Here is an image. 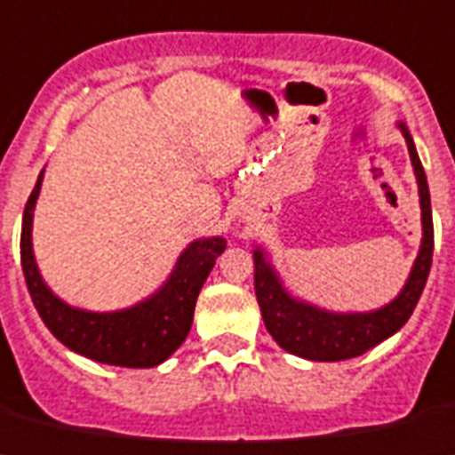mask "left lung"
<instances>
[{
  "label": "left lung",
  "instance_id": "8db88e82",
  "mask_svg": "<svg viewBox=\"0 0 455 455\" xmlns=\"http://www.w3.org/2000/svg\"><path fill=\"white\" fill-rule=\"evenodd\" d=\"M398 126L403 131L414 174H417L423 239L410 278L391 304L371 310V313H333V310L317 308L287 292L274 267L267 262L265 253L259 248L253 251L255 297L262 310V320L275 343L290 355L310 361L352 359L394 336L417 308L419 297L428 281L430 262H433V212H430L428 181L419 161L412 135L405 124H398Z\"/></svg>",
  "mask_w": 455,
  "mask_h": 455
}]
</instances>
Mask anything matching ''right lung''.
Listing matches in <instances>:
<instances>
[{
  "mask_svg": "<svg viewBox=\"0 0 455 455\" xmlns=\"http://www.w3.org/2000/svg\"><path fill=\"white\" fill-rule=\"evenodd\" d=\"M41 181L43 170L25 204L20 259L27 290L45 327L68 349L100 363L124 368H154L163 363L188 336L197 294L216 265V258L225 251L223 236H207L190 243L161 290L131 308L112 313L73 308L52 294L34 259L32 219Z\"/></svg>",
  "mask_w": 455,
  "mask_h": 455,
  "instance_id": "add662e5",
  "label": "right lung"
}]
</instances>
